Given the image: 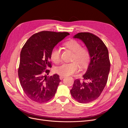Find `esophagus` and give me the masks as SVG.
Listing matches in <instances>:
<instances>
[{
  "instance_id": "1",
  "label": "esophagus",
  "mask_w": 128,
  "mask_h": 128,
  "mask_svg": "<svg viewBox=\"0 0 128 128\" xmlns=\"http://www.w3.org/2000/svg\"><path fill=\"white\" fill-rule=\"evenodd\" d=\"M60 80H62L64 77H65V76H61V75H60Z\"/></svg>"
}]
</instances>
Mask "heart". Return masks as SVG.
I'll list each match as a JSON object with an SVG mask.
<instances>
[{
  "label": "heart",
  "instance_id": "heart-1",
  "mask_svg": "<svg viewBox=\"0 0 128 128\" xmlns=\"http://www.w3.org/2000/svg\"><path fill=\"white\" fill-rule=\"evenodd\" d=\"M64 47L73 52L71 62L63 64L55 68V72L61 76H69L78 72L80 66L84 68L88 64L90 59V53L86 47L82 46L80 42L75 40H70L64 44ZM50 58L56 64L61 61V51L56 47H54L50 52Z\"/></svg>",
  "mask_w": 128,
  "mask_h": 128
}]
</instances>
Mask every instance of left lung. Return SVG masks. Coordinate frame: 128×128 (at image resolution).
I'll use <instances>...</instances> for the list:
<instances>
[{
  "label": "left lung",
  "instance_id": "left-lung-1",
  "mask_svg": "<svg viewBox=\"0 0 128 128\" xmlns=\"http://www.w3.org/2000/svg\"><path fill=\"white\" fill-rule=\"evenodd\" d=\"M74 37L86 44L90 53V62L83 80H74L70 94L78 102L88 103L99 97L107 83L110 66L108 51L102 40L92 33L79 32Z\"/></svg>",
  "mask_w": 128,
  "mask_h": 128
}]
</instances>
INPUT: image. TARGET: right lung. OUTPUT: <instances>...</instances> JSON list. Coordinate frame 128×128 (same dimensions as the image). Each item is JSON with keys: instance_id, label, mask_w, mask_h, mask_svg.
Segmentation results:
<instances>
[{"instance_id": "1", "label": "right lung", "mask_w": 128, "mask_h": 128, "mask_svg": "<svg viewBox=\"0 0 128 128\" xmlns=\"http://www.w3.org/2000/svg\"><path fill=\"white\" fill-rule=\"evenodd\" d=\"M68 35L67 32L42 31L34 34L23 46L18 75L23 90L32 101L44 103L54 96L61 80L58 74L47 77L48 68L52 67L50 52Z\"/></svg>"}]
</instances>
